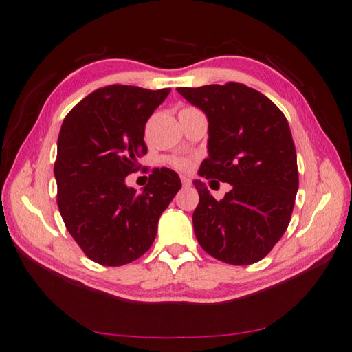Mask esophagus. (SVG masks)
<instances>
[{"instance_id":"obj_1","label":"esophagus","mask_w":352,"mask_h":352,"mask_svg":"<svg viewBox=\"0 0 352 352\" xmlns=\"http://www.w3.org/2000/svg\"><path fill=\"white\" fill-rule=\"evenodd\" d=\"M181 181H182V185H184V186H190V185L192 184L191 179L186 177V176H181Z\"/></svg>"}]
</instances>
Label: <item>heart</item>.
Segmentation results:
<instances>
[{"label":"heart","mask_w":352,"mask_h":352,"mask_svg":"<svg viewBox=\"0 0 352 352\" xmlns=\"http://www.w3.org/2000/svg\"><path fill=\"white\" fill-rule=\"evenodd\" d=\"M171 166L177 170H186L190 167V161L186 158H173L171 160Z\"/></svg>","instance_id":"obj_1"}]
</instances>
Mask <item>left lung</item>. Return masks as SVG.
Here are the masks:
<instances>
[{"mask_svg": "<svg viewBox=\"0 0 352 352\" xmlns=\"http://www.w3.org/2000/svg\"><path fill=\"white\" fill-rule=\"evenodd\" d=\"M177 91L208 119V158L199 175L228 182L221 200L194 181L196 238L215 259L250 265L267 256L291 221L298 167L285 114L261 91L239 82Z\"/></svg>", "mask_w": 352, "mask_h": 352, "instance_id": "1", "label": "left lung"}]
</instances>
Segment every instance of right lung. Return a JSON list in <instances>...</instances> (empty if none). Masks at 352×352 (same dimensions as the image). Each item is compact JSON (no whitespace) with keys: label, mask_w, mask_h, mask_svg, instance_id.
Returning a JSON list of instances; mask_svg holds the SVG:
<instances>
[{"label":"right lung","mask_w":352,"mask_h":352,"mask_svg":"<svg viewBox=\"0 0 352 352\" xmlns=\"http://www.w3.org/2000/svg\"><path fill=\"white\" fill-rule=\"evenodd\" d=\"M170 89L107 85L84 98L63 120L54 175L66 229L93 262L120 267L143 256L181 179L156 168L137 194L124 177L147 152L144 126Z\"/></svg>","instance_id":"right-lung-1"}]
</instances>
